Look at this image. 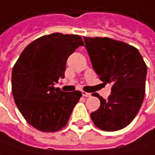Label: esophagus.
I'll use <instances>...</instances> for the list:
<instances>
[{
    "mask_svg": "<svg viewBox=\"0 0 155 155\" xmlns=\"http://www.w3.org/2000/svg\"><path fill=\"white\" fill-rule=\"evenodd\" d=\"M82 95H83L84 97H90L91 94H89V93H87V92H84V91H82Z\"/></svg>",
    "mask_w": 155,
    "mask_h": 155,
    "instance_id": "obj_1",
    "label": "esophagus"
}]
</instances>
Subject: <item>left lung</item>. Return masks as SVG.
Returning a JSON list of instances; mask_svg holds the SVG:
<instances>
[{"mask_svg":"<svg viewBox=\"0 0 155 155\" xmlns=\"http://www.w3.org/2000/svg\"><path fill=\"white\" fill-rule=\"evenodd\" d=\"M93 68L105 84L112 85L107 100L97 93L99 109L90 114L104 131L124 128L135 118L145 96L147 65L139 50L129 44L107 37H84Z\"/></svg>","mask_w":155,"mask_h":155,"instance_id":"obj_1","label":"left lung"}]
</instances>
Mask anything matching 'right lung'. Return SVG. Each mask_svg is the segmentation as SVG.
I'll return each instance as SVG.
<instances>
[{"label":"right lung","instance_id":"add662e5","mask_svg":"<svg viewBox=\"0 0 155 155\" xmlns=\"http://www.w3.org/2000/svg\"><path fill=\"white\" fill-rule=\"evenodd\" d=\"M83 41L76 35L54 33L35 40L21 54L12 71V93L25 120L42 132L67 125L81 92L54 87L64 78L67 60Z\"/></svg>","mask_w":155,"mask_h":155}]
</instances>
